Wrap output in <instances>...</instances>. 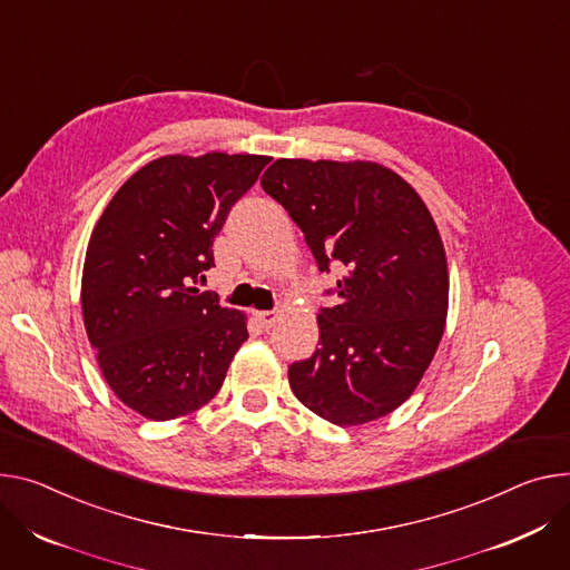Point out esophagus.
<instances>
[{
    "label": "esophagus",
    "mask_w": 570,
    "mask_h": 570,
    "mask_svg": "<svg viewBox=\"0 0 570 570\" xmlns=\"http://www.w3.org/2000/svg\"><path fill=\"white\" fill-rule=\"evenodd\" d=\"M254 316L258 318V323H262L266 330L273 327V325L279 321V314H277V312H254Z\"/></svg>",
    "instance_id": "1"
}]
</instances>
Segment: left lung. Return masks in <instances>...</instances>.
<instances>
[{"mask_svg":"<svg viewBox=\"0 0 570 570\" xmlns=\"http://www.w3.org/2000/svg\"><path fill=\"white\" fill-rule=\"evenodd\" d=\"M262 186L321 271H347L341 302L318 314L321 347L288 368L295 397L338 428L386 416L416 391L445 330L448 262L430 209L373 161L277 159Z\"/></svg>","mask_w":570,"mask_h":570,"instance_id":"left-lung-1","label":"left lung"}]
</instances>
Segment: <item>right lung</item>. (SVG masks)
Here are the masks:
<instances>
[{"instance_id": "obj_1", "label": "right lung", "mask_w": 570, "mask_h": 570, "mask_svg": "<svg viewBox=\"0 0 570 570\" xmlns=\"http://www.w3.org/2000/svg\"><path fill=\"white\" fill-rule=\"evenodd\" d=\"M271 164L262 154H170L136 170L101 212L86 249L81 314L97 364L149 421L197 411L247 341V316L193 286L236 199Z\"/></svg>"}]
</instances>
